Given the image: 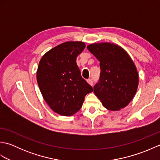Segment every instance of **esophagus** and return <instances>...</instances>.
Returning <instances> with one entry per match:
<instances>
[{"instance_id":"34e87169","label":"esophagus","mask_w":160,"mask_h":160,"mask_svg":"<svg viewBox=\"0 0 160 160\" xmlns=\"http://www.w3.org/2000/svg\"><path fill=\"white\" fill-rule=\"evenodd\" d=\"M87 82L89 83L90 85H91V86H93V80L92 79H89L87 80Z\"/></svg>"}]
</instances>
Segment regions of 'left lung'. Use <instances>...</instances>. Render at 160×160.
<instances>
[{
	"label": "left lung",
	"mask_w": 160,
	"mask_h": 160,
	"mask_svg": "<svg viewBox=\"0 0 160 160\" xmlns=\"http://www.w3.org/2000/svg\"><path fill=\"white\" fill-rule=\"evenodd\" d=\"M87 49L100 61L101 72L94 93L108 110L125 107L136 93L139 80L130 56L122 47L108 42L91 44Z\"/></svg>",
	"instance_id": "1"
}]
</instances>
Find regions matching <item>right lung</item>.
Listing matches in <instances>:
<instances>
[{
  "instance_id": "obj_1",
  "label": "right lung",
  "mask_w": 160,
  "mask_h": 160,
  "mask_svg": "<svg viewBox=\"0 0 160 160\" xmlns=\"http://www.w3.org/2000/svg\"><path fill=\"white\" fill-rule=\"evenodd\" d=\"M85 48L82 42H66L47 52L40 60L37 82L52 109L70 116L82 107L84 97L93 88L81 76L76 58Z\"/></svg>"
}]
</instances>
